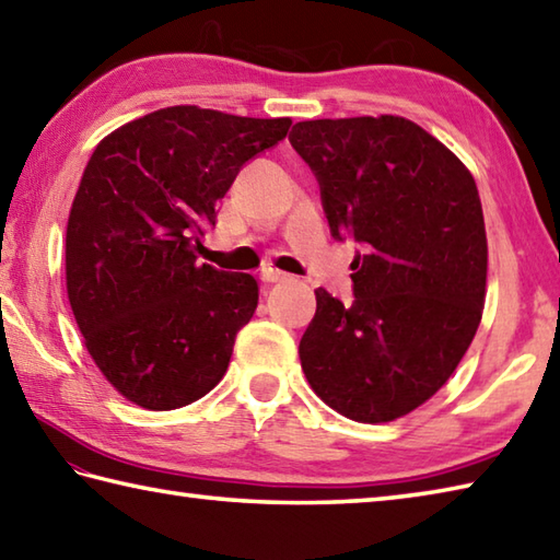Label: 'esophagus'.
Wrapping results in <instances>:
<instances>
[{
	"mask_svg": "<svg viewBox=\"0 0 560 560\" xmlns=\"http://www.w3.org/2000/svg\"><path fill=\"white\" fill-rule=\"evenodd\" d=\"M259 279L265 281V283H281V281H289V273H283V271H279V269L267 267V269H261Z\"/></svg>",
	"mask_w": 560,
	"mask_h": 560,
	"instance_id": "esophagus-1",
	"label": "esophagus"
}]
</instances>
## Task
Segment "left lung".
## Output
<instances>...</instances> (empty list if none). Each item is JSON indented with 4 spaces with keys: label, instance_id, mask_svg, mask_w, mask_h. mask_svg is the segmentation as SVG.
Segmentation results:
<instances>
[{
    "label": "left lung",
    "instance_id": "8db88e82",
    "mask_svg": "<svg viewBox=\"0 0 560 560\" xmlns=\"http://www.w3.org/2000/svg\"><path fill=\"white\" fill-rule=\"evenodd\" d=\"M335 240H354L352 303L315 291L301 366L332 410L390 422L430 400L474 342L488 240L476 179L408 118L295 124Z\"/></svg>",
    "mask_w": 560,
    "mask_h": 560
}]
</instances>
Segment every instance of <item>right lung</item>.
Segmentation results:
<instances>
[{
  "label": "right lung",
  "instance_id": "add662e5",
  "mask_svg": "<svg viewBox=\"0 0 560 560\" xmlns=\"http://www.w3.org/2000/svg\"><path fill=\"white\" fill-rule=\"evenodd\" d=\"M289 126L170 106L114 130L86 162L65 237L68 299L94 364L140 408H184L225 376L259 289L196 252L218 199Z\"/></svg>",
  "mask_w": 560,
  "mask_h": 560
}]
</instances>
